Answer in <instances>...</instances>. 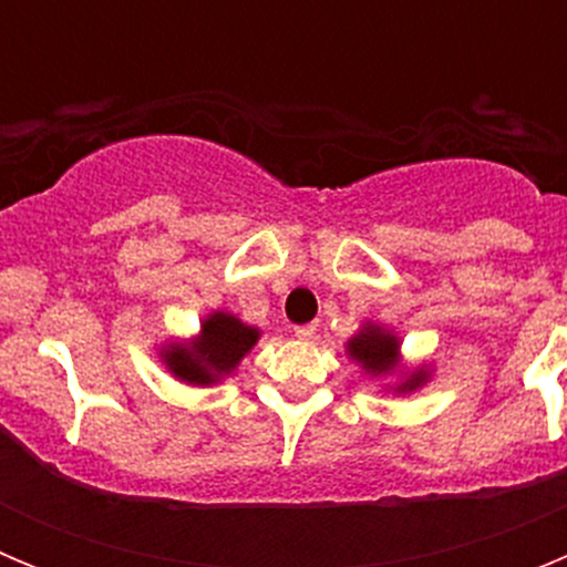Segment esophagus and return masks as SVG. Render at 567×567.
<instances>
[{"instance_id":"34e87169","label":"esophagus","mask_w":567,"mask_h":567,"mask_svg":"<svg viewBox=\"0 0 567 567\" xmlns=\"http://www.w3.org/2000/svg\"><path fill=\"white\" fill-rule=\"evenodd\" d=\"M315 332H318V329H315L312 323H307V327H295V338L298 340H312Z\"/></svg>"}]
</instances>
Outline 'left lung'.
I'll return each mask as SVG.
<instances>
[{"label": "left lung", "instance_id": "obj_1", "mask_svg": "<svg viewBox=\"0 0 567 567\" xmlns=\"http://www.w3.org/2000/svg\"><path fill=\"white\" fill-rule=\"evenodd\" d=\"M400 334L378 320H363L358 332L346 340V358L360 365V372L369 380L383 383L389 394H417L432 383L434 365L417 363L405 365L400 352Z\"/></svg>", "mask_w": 567, "mask_h": 567}]
</instances>
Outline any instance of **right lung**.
I'll list each match as a JSON object with an SVG mask.
<instances>
[{
    "label": "right lung",
    "mask_w": 567,
    "mask_h": 567,
    "mask_svg": "<svg viewBox=\"0 0 567 567\" xmlns=\"http://www.w3.org/2000/svg\"><path fill=\"white\" fill-rule=\"evenodd\" d=\"M258 340V327H249L227 309H213L204 315L193 338L164 340L158 346V360L178 383L204 389L233 378Z\"/></svg>",
    "instance_id": "right-lung-1"
}]
</instances>
